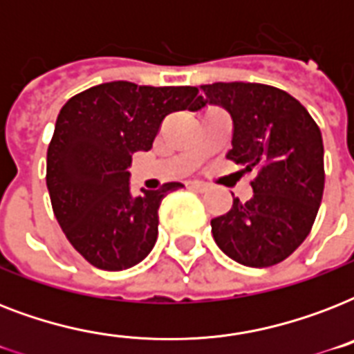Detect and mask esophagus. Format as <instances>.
Masks as SVG:
<instances>
[{
    "label": "esophagus",
    "instance_id": "esophagus-1",
    "mask_svg": "<svg viewBox=\"0 0 354 354\" xmlns=\"http://www.w3.org/2000/svg\"><path fill=\"white\" fill-rule=\"evenodd\" d=\"M191 187H193L194 191H198V193H205V191L209 189V185L204 182H191Z\"/></svg>",
    "mask_w": 354,
    "mask_h": 354
}]
</instances>
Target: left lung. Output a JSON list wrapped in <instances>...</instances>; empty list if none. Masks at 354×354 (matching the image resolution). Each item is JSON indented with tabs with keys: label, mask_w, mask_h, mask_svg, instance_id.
Wrapping results in <instances>:
<instances>
[{
	"label": "left lung",
	"mask_w": 354,
	"mask_h": 354,
	"mask_svg": "<svg viewBox=\"0 0 354 354\" xmlns=\"http://www.w3.org/2000/svg\"><path fill=\"white\" fill-rule=\"evenodd\" d=\"M200 90L191 110H227V160L257 174L252 198H233L232 209L211 221L215 242L244 266H274L296 252L318 215L325 185L322 132L301 102L274 86L215 82Z\"/></svg>",
	"instance_id": "1"
}]
</instances>
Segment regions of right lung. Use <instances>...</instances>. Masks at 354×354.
<instances>
[{
    "label": "right lung",
    "instance_id": "add662e5",
    "mask_svg": "<svg viewBox=\"0 0 354 354\" xmlns=\"http://www.w3.org/2000/svg\"><path fill=\"white\" fill-rule=\"evenodd\" d=\"M198 101L193 86L104 82L71 97L47 149L53 213L71 246L95 268L119 272L141 263L158 239V209L182 183L130 193L132 154L150 150L161 121Z\"/></svg>",
    "mask_w": 354,
    "mask_h": 354
}]
</instances>
